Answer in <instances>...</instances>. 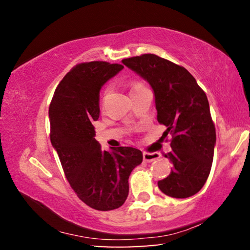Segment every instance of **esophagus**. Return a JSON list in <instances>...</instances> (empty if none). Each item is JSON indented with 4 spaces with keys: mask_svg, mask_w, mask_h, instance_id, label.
I'll use <instances>...</instances> for the list:
<instances>
[{
    "mask_svg": "<svg viewBox=\"0 0 250 250\" xmlns=\"http://www.w3.org/2000/svg\"><path fill=\"white\" fill-rule=\"evenodd\" d=\"M159 158H160L159 153H146V152L143 153V160H145L146 162H152V161H154Z\"/></svg>",
    "mask_w": 250,
    "mask_h": 250,
    "instance_id": "34e87169",
    "label": "esophagus"
}]
</instances>
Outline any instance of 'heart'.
Segmentation results:
<instances>
[{"label":"heart","instance_id":"b5f03b06","mask_svg":"<svg viewBox=\"0 0 250 250\" xmlns=\"http://www.w3.org/2000/svg\"><path fill=\"white\" fill-rule=\"evenodd\" d=\"M139 86H140V84H137V86H134V88H135V87H139Z\"/></svg>","mask_w":250,"mask_h":250}]
</instances>
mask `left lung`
Here are the masks:
<instances>
[{"instance_id":"obj_1","label":"left lung","mask_w":250,"mask_h":250,"mask_svg":"<svg viewBox=\"0 0 250 250\" xmlns=\"http://www.w3.org/2000/svg\"><path fill=\"white\" fill-rule=\"evenodd\" d=\"M122 64L146 80L154 94L158 121L171 133L166 154L173 168L158 182L167 196L186 198L201 191L209 175L216 132L205 92L184 67L153 54L125 58Z\"/></svg>"}]
</instances>
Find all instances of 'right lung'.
<instances>
[{"label":"right lung","instance_id":"1","mask_svg":"<svg viewBox=\"0 0 250 250\" xmlns=\"http://www.w3.org/2000/svg\"><path fill=\"white\" fill-rule=\"evenodd\" d=\"M124 69L107 62L75 66L55 90L49 105L50 142L71 188L97 210L119 208L129 194V176L142 152L131 146L101 150L95 139L100 89Z\"/></svg>","mask_w":250,"mask_h":250}]
</instances>
